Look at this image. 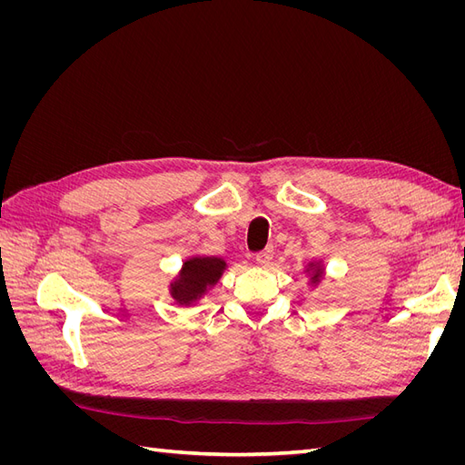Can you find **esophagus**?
<instances>
[{
	"label": "esophagus",
	"instance_id": "obj_1",
	"mask_svg": "<svg viewBox=\"0 0 465 465\" xmlns=\"http://www.w3.org/2000/svg\"><path fill=\"white\" fill-rule=\"evenodd\" d=\"M272 260H273V250L272 248H265V250H262V252H258V254H256V263L262 265V267L270 265Z\"/></svg>",
	"mask_w": 465,
	"mask_h": 465
}]
</instances>
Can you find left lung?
Instances as JSON below:
<instances>
[{"mask_svg": "<svg viewBox=\"0 0 465 465\" xmlns=\"http://www.w3.org/2000/svg\"><path fill=\"white\" fill-rule=\"evenodd\" d=\"M306 272H312V277H311V281L312 283H318V281L322 279V275H323V267L320 265V263H308V270Z\"/></svg>", "mask_w": 465, "mask_h": 465, "instance_id": "left-lung-1", "label": "left lung"}]
</instances>
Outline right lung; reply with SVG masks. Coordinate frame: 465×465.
Wrapping results in <instances>:
<instances>
[{"label":"right lung","mask_w":465,"mask_h":465,"mask_svg":"<svg viewBox=\"0 0 465 465\" xmlns=\"http://www.w3.org/2000/svg\"><path fill=\"white\" fill-rule=\"evenodd\" d=\"M227 262L213 256H193L182 263L178 277L171 283V297L176 304L190 306L221 279Z\"/></svg>","instance_id":"obj_1"}]
</instances>
